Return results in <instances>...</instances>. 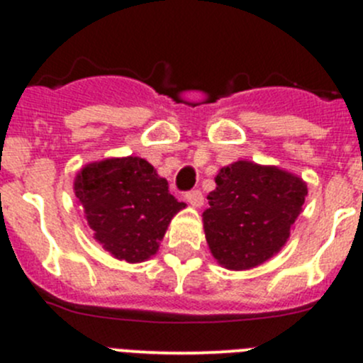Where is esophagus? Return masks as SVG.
<instances>
[{"label": "esophagus", "mask_w": 363, "mask_h": 363, "mask_svg": "<svg viewBox=\"0 0 363 363\" xmlns=\"http://www.w3.org/2000/svg\"><path fill=\"white\" fill-rule=\"evenodd\" d=\"M186 202L193 207H202L203 205V195L200 189H193V191L186 193Z\"/></svg>", "instance_id": "esophagus-1"}]
</instances>
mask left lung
Segmentation results:
<instances>
[{
    "label": "left lung",
    "instance_id": "left-lung-1",
    "mask_svg": "<svg viewBox=\"0 0 363 363\" xmlns=\"http://www.w3.org/2000/svg\"><path fill=\"white\" fill-rule=\"evenodd\" d=\"M214 181L202 221L216 262L228 270H250L283 250L306 202V181L247 160L223 167Z\"/></svg>",
    "mask_w": 363,
    "mask_h": 363
}]
</instances>
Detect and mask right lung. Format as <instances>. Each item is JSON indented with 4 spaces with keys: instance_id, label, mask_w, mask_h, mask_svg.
<instances>
[{
    "instance_id": "1",
    "label": "right lung",
    "mask_w": 363,
    "mask_h": 363,
    "mask_svg": "<svg viewBox=\"0 0 363 363\" xmlns=\"http://www.w3.org/2000/svg\"><path fill=\"white\" fill-rule=\"evenodd\" d=\"M73 189L96 242L128 263L155 256L172 218L186 207L170 195L167 179L138 156L87 163Z\"/></svg>"
}]
</instances>
